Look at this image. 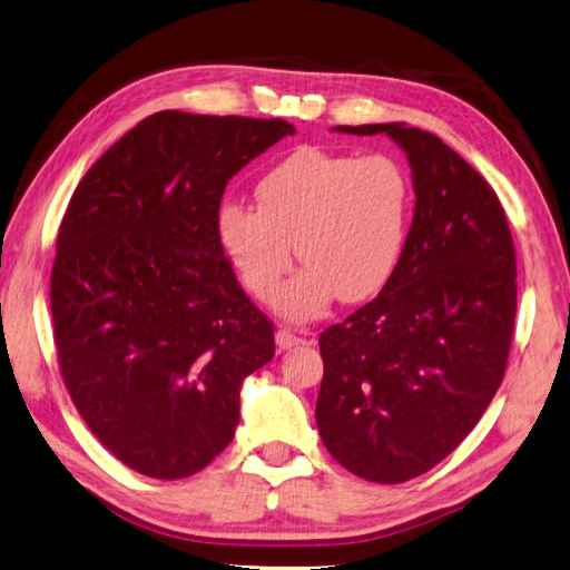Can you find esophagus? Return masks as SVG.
Here are the masks:
<instances>
[{"label":"esophagus","instance_id":"esophagus-1","mask_svg":"<svg viewBox=\"0 0 570 570\" xmlns=\"http://www.w3.org/2000/svg\"><path fill=\"white\" fill-rule=\"evenodd\" d=\"M302 344H306V341L298 338L296 334H292V331H286V328L276 331V346H278V351H288V348H296V346H302Z\"/></svg>","mask_w":570,"mask_h":570}]
</instances>
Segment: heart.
Returning a JSON list of instances; mask_svg holds the SVG:
<instances>
[{
  "mask_svg": "<svg viewBox=\"0 0 570 570\" xmlns=\"http://www.w3.org/2000/svg\"><path fill=\"white\" fill-rule=\"evenodd\" d=\"M409 171L386 154L302 149L256 184V206L229 202L216 236L242 284L272 304L296 256L306 264L278 298L288 321L318 318L338 296L361 304L384 292L406 252Z\"/></svg>",
  "mask_w": 570,
  "mask_h": 570,
  "instance_id": "heart-1",
  "label": "heart"
}]
</instances>
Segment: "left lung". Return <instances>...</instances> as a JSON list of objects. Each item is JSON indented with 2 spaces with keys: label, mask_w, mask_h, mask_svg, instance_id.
Instances as JSON below:
<instances>
[{
  "label": "left lung",
  "mask_w": 570,
  "mask_h": 570,
  "mask_svg": "<svg viewBox=\"0 0 570 570\" xmlns=\"http://www.w3.org/2000/svg\"><path fill=\"white\" fill-rule=\"evenodd\" d=\"M386 134L411 167L406 252L374 302L318 338L321 441L374 483L426 473L469 436L501 386L515 318V252L499 196L436 134Z\"/></svg>",
  "instance_id": "8db88e82"
}]
</instances>
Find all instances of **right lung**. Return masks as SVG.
I'll use <instances>...</instances> for the list:
<instances>
[{
    "instance_id": "obj_1",
    "label": "right lung",
    "mask_w": 570,
    "mask_h": 570,
    "mask_svg": "<svg viewBox=\"0 0 570 570\" xmlns=\"http://www.w3.org/2000/svg\"><path fill=\"white\" fill-rule=\"evenodd\" d=\"M284 119L159 111L101 154L57 236L51 318L81 419L149 479H186L229 446L242 384L274 326L216 236L226 184L294 134Z\"/></svg>"
}]
</instances>
